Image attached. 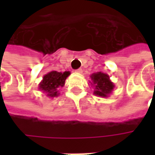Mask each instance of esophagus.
<instances>
[{
	"label": "esophagus",
	"instance_id": "1",
	"mask_svg": "<svg viewBox=\"0 0 155 155\" xmlns=\"http://www.w3.org/2000/svg\"><path fill=\"white\" fill-rule=\"evenodd\" d=\"M76 72L80 74V73H82V72H83V70H82V69H78V70H76Z\"/></svg>",
	"mask_w": 155,
	"mask_h": 155
}]
</instances>
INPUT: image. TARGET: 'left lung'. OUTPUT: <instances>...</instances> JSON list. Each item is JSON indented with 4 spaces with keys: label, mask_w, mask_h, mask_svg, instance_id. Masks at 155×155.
Here are the masks:
<instances>
[{
    "label": "left lung",
    "mask_w": 155,
    "mask_h": 155,
    "mask_svg": "<svg viewBox=\"0 0 155 155\" xmlns=\"http://www.w3.org/2000/svg\"><path fill=\"white\" fill-rule=\"evenodd\" d=\"M90 81L91 86L94 88L93 94L99 97H108L114 91L115 84L110 79V76L104 72L93 73L91 76Z\"/></svg>",
    "instance_id": "left-lung-1"
}]
</instances>
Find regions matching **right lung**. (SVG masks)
<instances>
[{
	"instance_id": "1",
	"label": "right lung",
	"mask_w": 155,
	"mask_h": 155,
	"mask_svg": "<svg viewBox=\"0 0 155 155\" xmlns=\"http://www.w3.org/2000/svg\"><path fill=\"white\" fill-rule=\"evenodd\" d=\"M70 74V71L58 72L51 71L43 77V79L39 84V90L45 93L48 97H57L59 95L58 89L64 85L65 79Z\"/></svg>"
}]
</instances>
